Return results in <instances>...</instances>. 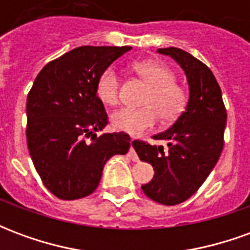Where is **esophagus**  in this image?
<instances>
[{"label":"esophagus","instance_id":"obj_1","mask_svg":"<svg viewBox=\"0 0 250 250\" xmlns=\"http://www.w3.org/2000/svg\"><path fill=\"white\" fill-rule=\"evenodd\" d=\"M135 143H136L135 139H131L130 152H128V154H130V157H131V159H132V161H135V162H138V161H139V158H138L135 150H134V145H135Z\"/></svg>","mask_w":250,"mask_h":250}]
</instances>
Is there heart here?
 Wrapping results in <instances>:
<instances>
[{
    "instance_id": "1",
    "label": "heart",
    "mask_w": 250,
    "mask_h": 250,
    "mask_svg": "<svg viewBox=\"0 0 250 250\" xmlns=\"http://www.w3.org/2000/svg\"><path fill=\"white\" fill-rule=\"evenodd\" d=\"M131 72L147 85L142 100V108H120L111 115V125L115 130L130 135H141L162 122H173L182 114L188 93L175 83V76L168 66L161 62L143 60L131 65ZM120 79L115 68L104 69L96 82V95L104 104L114 105L119 100Z\"/></svg>"
}]
</instances>
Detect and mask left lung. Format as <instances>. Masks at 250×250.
<instances>
[{
  "label": "left lung",
  "instance_id": "1",
  "mask_svg": "<svg viewBox=\"0 0 250 250\" xmlns=\"http://www.w3.org/2000/svg\"><path fill=\"white\" fill-rule=\"evenodd\" d=\"M157 52L174 59L184 69L188 102L170 128L152 136L167 142L166 151L163 146L141 141L134 148L155 171L148 184L142 185L143 193L158 204L173 206L190 198L215 166L224 147L226 109L220 85L204 62L173 46Z\"/></svg>",
  "mask_w": 250,
  "mask_h": 250
}]
</instances>
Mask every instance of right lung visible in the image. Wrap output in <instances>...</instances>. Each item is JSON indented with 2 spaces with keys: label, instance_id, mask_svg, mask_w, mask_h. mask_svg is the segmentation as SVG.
<instances>
[{
  "label": "right lung",
  "instance_id": "1",
  "mask_svg": "<svg viewBox=\"0 0 250 250\" xmlns=\"http://www.w3.org/2000/svg\"><path fill=\"white\" fill-rule=\"evenodd\" d=\"M130 49L79 46L48 62L36 77L26 99V141L42 184L57 198L71 201L93 193L105 162L128 152L127 134L98 138L93 131L108 123L96 95L98 77Z\"/></svg>",
  "mask_w": 250,
  "mask_h": 250
}]
</instances>
